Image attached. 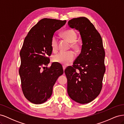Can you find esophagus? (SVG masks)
Returning a JSON list of instances; mask_svg holds the SVG:
<instances>
[{
  "mask_svg": "<svg viewBox=\"0 0 124 124\" xmlns=\"http://www.w3.org/2000/svg\"><path fill=\"white\" fill-rule=\"evenodd\" d=\"M66 66H65V65H63V66H62V68H63V70H65V69L66 68Z\"/></svg>",
  "mask_w": 124,
  "mask_h": 124,
  "instance_id": "obj_1",
  "label": "esophagus"
}]
</instances>
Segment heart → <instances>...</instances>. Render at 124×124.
Listing matches in <instances>:
<instances>
[{
    "label": "heart",
    "mask_w": 124,
    "mask_h": 124,
    "mask_svg": "<svg viewBox=\"0 0 124 124\" xmlns=\"http://www.w3.org/2000/svg\"><path fill=\"white\" fill-rule=\"evenodd\" d=\"M62 36L67 41L71 43V47L75 49H78L79 46L76 42L77 39V34L76 32L73 30H68L63 32ZM51 47L53 52H56L58 50V38L56 36H53L52 38ZM75 56L76 55L72 51L60 52L54 56L53 61L55 62L64 65H68L74 61Z\"/></svg>",
    "instance_id": "b5f03b06"
}]
</instances>
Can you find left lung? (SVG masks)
Returning <instances> with one entry per match:
<instances>
[{
	"mask_svg": "<svg viewBox=\"0 0 124 124\" xmlns=\"http://www.w3.org/2000/svg\"><path fill=\"white\" fill-rule=\"evenodd\" d=\"M68 25L80 32L82 41L81 53L73 67L66 69L67 92L73 100L88 103L99 95L106 71L105 52L99 33L85 17L74 18Z\"/></svg>",
	"mask_w": 124,
	"mask_h": 124,
	"instance_id": "1",
	"label": "left lung"
}]
</instances>
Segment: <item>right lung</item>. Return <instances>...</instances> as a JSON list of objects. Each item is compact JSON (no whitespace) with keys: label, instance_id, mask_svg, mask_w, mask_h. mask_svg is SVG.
Listing matches in <instances>:
<instances>
[{"label":"right lung","instance_id":"add662e5","mask_svg":"<svg viewBox=\"0 0 124 124\" xmlns=\"http://www.w3.org/2000/svg\"><path fill=\"white\" fill-rule=\"evenodd\" d=\"M66 21L43 18L30 30L20 51L19 74L23 93L30 102L41 104L49 99L58 78L63 73L62 66H47L52 49L51 40L55 32Z\"/></svg>","mask_w":124,"mask_h":124}]
</instances>
